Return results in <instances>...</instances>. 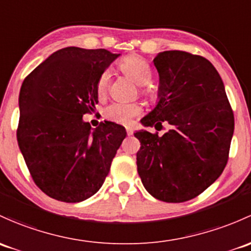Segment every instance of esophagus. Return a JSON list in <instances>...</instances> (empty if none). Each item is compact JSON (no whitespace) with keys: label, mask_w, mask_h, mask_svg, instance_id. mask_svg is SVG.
<instances>
[{"label":"esophagus","mask_w":251,"mask_h":251,"mask_svg":"<svg viewBox=\"0 0 251 251\" xmlns=\"http://www.w3.org/2000/svg\"><path fill=\"white\" fill-rule=\"evenodd\" d=\"M126 133H127V136H132L133 130L131 127H126Z\"/></svg>","instance_id":"obj_1"}]
</instances>
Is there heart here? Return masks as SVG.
<instances>
[{"label":"heart","instance_id":"b5f03b06","mask_svg":"<svg viewBox=\"0 0 251 251\" xmlns=\"http://www.w3.org/2000/svg\"><path fill=\"white\" fill-rule=\"evenodd\" d=\"M120 68L126 75H128L139 86V94L144 97H151V91L148 89L147 84L151 81L152 72L149 63L139 56H130L120 63ZM110 81V71L103 70L100 73L96 80V92L100 97L107 94ZM143 113V108L137 102L132 103H123L114 102L107 105L103 110V115L107 120L113 121L120 125H131L136 118Z\"/></svg>","mask_w":251,"mask_h":251}]
</instances>
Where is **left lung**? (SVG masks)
I'll use <instances>...</instances> for the list:
<instances>
[{"mask_svg": "<svg viewBox=\"0 0 251 251\" xmlns=\"http://www.w3.org/2000/svg\"><path fill=\"white\" fill-rule=\"evenodd\" d=\"M159 103L144 126L171 128L163 136L138 131L137 171L155 199H195L220 176L228 160L234 117L218 71L207 59L181 50L156 55Z\"/></svg>", "mask_w": 251, "mask_h": 251, "instance_id": "obj_1", "label": "left lung"}]
</instances>
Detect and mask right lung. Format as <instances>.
<instances>
[{
	"label": "right lung",
	"mask_w": 251,
	"mask_h": 251,
	"mask_svg": "<svg viewBox=\"0 0 251 251\" xmlns=\"http://www.w3.org/2000/svg\"><path fill=\"white\" fill-rule=\"evenodd\" d=\"M119 54L67 47L25 78L17 138L33 181L57 201L75 203L96 194L126 137L104 121L91 131L83 115L99 102L96 80Z\"/></svg>",
	"instance_id": "right-lung-1"
}]
</instances>
